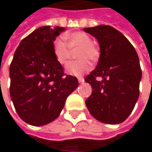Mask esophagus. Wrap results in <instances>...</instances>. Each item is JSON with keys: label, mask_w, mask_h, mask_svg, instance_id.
I'll return each instance as SVG.
<instances>
[{"label": "esophagus", "mask_w": 152, "mask_h": 152, "mask_svg": "<svg viewBox=\"0 0 152 152\" xmlns=\"http://www.w3.org/2000/svg\"><path fill=\"white\" fill-rule=\"evenodd\" d=\"M78 81H79V84H82V83H84L85 79H84L83 77H79V78H78Z\"/></svg>", "instance_id": "esophagus-1"}]
</instances>
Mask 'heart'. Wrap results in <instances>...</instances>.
<instances>
[{
    "instance_id": "1",
    "label": "heart",
    "mask_w": 152,
    "mask_h": 152,
    "mask_svg": "<svg viewBox=\"0 0 152 152\" xmlns=\"http://www.w3.org/2000/svg\"><path fill=\"white\" fill-rule=\"evenodd\" d=\"M67 45L60 37L53 41V54L56 61L61 65H66L71 56V50L79 49L76 52L77 61H70L66 66V72L73 76H81L91 69L88 60L96 61L100 56L99 47L92 42L91 35L83 31H76L65 35Z\"/></svg>"
}]
</instances>
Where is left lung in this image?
Returning a JSON list of instances; mask_svg holds the SVG:
<instances>
[{
  "mask_svg": "<svg viewBox=\"0 0 152 152\" xmlns=\"http://www.w3.org/2000/svg\"><path fill=\"white\" fill-rule=\"evenodd\" d=\"M96 37L101 48L95 70L85 81L93 91L85 104L98 121L117 124L130 115L140 96L141 68L137 52L125 36L109 25L84 28ZM102 77L101 81L97 80Z\"/></svg>",
  "mask_w": 152,
  "mask_h": 152,
  "instance_id": "left-lung-1",
  "label": "left lung"
}]
</instances>
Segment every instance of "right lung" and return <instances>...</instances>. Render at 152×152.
Listing matches in <instances>:
<instances>
[{"mask_svg": "<svg viewBox=\"0 0 152 152\" xmlns=\"http://www.w3.org/2000/svg\"><path fill=\"white\" fill-rule=\"evenodd\" d=\"M65 28L40 27L21 40L10 64V96L27 124L42 126L55 120L67 97L79 85L64 73L53 54V41Z\"/></svg>", "mask_w": 152, "mask_h": 152, "instance_id": "1", "label": "right lung"}]
</instances>
